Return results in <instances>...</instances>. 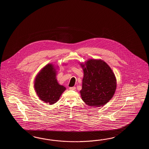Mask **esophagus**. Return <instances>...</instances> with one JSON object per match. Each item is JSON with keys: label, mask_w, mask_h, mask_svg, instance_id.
<instances>
[{"label": "esophagus", "mask_w": 149, "mask_h": 149, "mask_svg": "<svg viewBox=\"0 0 149 149\" xmlns=\"http://www.w3.org/2000/svg\"><path fill=\"white\" fill-rule=\"evenodd\" d=\"M76 87H70L69 88V89L70 90H72V91H73V90H75L76 89Z\"/></svg>", "instance_id": "obj_1"}]
</instances>
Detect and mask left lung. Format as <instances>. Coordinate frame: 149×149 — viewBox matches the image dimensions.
Wrapping results in <instances>:
<instances>
[{"label": "left lung", "mask_w": 149, "mask_h": 149, "mask_svg": "<svg viewBox=\"0 0 149 149\" xmlns=\"http://www.w3.org/2000/svg\"><path fill=\"white\" fill-rule=\"evenodd\" d=\"M80 65L84 71L80 91L83 101L92 107L106 104L117 87V79L111 68L101 59H88Z\"/></svg>", "instance_id": "1"}]
</instances>
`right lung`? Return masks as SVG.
<instances>
[{
	"mask_svg": "<svg viewBox=\"0 0 149 149\" xmlns=\"http://www.w3.org/2000/svg\"><path fill=\"white\" fill-rule=\"evenodd\" d=\"M57 68L48 64L37 74L34 81L35 91L39 99L50 105L57 102L66 89L57 82Z\"/></svg>",
	"mask_w": 149,
	"mask_h": 149,
	"instance_id": "1",
	"label": "right lung"
}]
</instances>
